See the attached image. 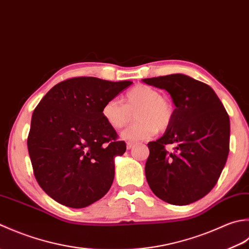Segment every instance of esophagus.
<instances>
[{
  "label": "esophagus",
  "mask_w": 249,
  "mask_h": 249,
  "mask_svg": "<svg viewBox=\"0 0 249 249\" xmlns=\"http://www.w3.org/2000/svg\"><path fill=\"white\" fill-rule=\"evenodd\" d=\"M133 146H134V143H132V142H126V148L128 149H131Z\"/></svg>",
  "instance_id": "esophagus-1"
}]
</instances>
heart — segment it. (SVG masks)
<instances>
[{
  "label": "heart",
  "instance_id": "heart-1",
  "mask_svg": "<svg viewBox=\"0 0 249 249\" xmlns=\"http://www.w3.org/2000/svg\"><path fill=\"white\" fill-rule=\"evenodd\" d=\"M135 113V123L121 132L125 141L149 140L157 131H164L174 118V106L158 90L147 85H136L123 98L109 100L102 107V116L111 128L119 130L128 124Z\"/></svg>",
  "mask_w": 249,
  "mask_h": 249
}]
</instances>
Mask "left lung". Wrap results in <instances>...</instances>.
<instances>
[{"label":"left lung","instance_id":"8db88e82","mask_svg":"<svg viewBox=\"0 0 249 249\" xmlns=\"http://www.w3.org/2000/svg\"><path fill=\"white\" fill-rule=\"evenodd\" d=\"M165 89L176 108L173 121L159 140L149 142L145 175L151 191L164 202L187 205L214 188L230 147V119L209 85L184 74L145 78ZM172 143L173 152H167Z\"/></svg>","mask_w":249,"mask_h":249}]
</instances>
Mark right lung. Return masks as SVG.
Returning a JSON list of instances; mask_svg holds the SVG:
<instances>
[{"mask_svg": "<svg viewBox=\"0 0 249 249\" xmlns=\"http://www.w3.org/2000/svg\"><path fill=\"white\" fill-rule=\"evenodd\" d=\"M132 84L74 77L50 89L34 109L28 150L38 185L54 201L83 209L103 197L124 141L106 123L103 105Z\"/></svg>", "mask_w": 249, "mask_h": 249, "instance_id": "1", "label": "right lung"}]
</instances>
